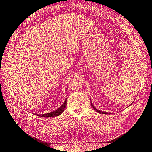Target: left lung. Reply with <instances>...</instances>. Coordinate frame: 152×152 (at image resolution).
I'll return each instance as SVG.
<instances>
[{
  "instance_id": "1",
  "label": "left lung",
  "mask_w": 152,
  "mask_h": 152,
  "mask_svg": "<svg viewBox=\"0 0 152 152\" xmlns=\"http://www.w3.org/2000/svg\"><path fill=\"white\" fill-rule=\"evenodd\" d=\"M91 106H92V107H93V108H94V110H95V111H96V112H98V113H102V114H112V113H108V112H105L101 111V110H98L97 108H96L94 107V105L93 104V103H92L91 100Z\"/></svg>"
}]
</instances>
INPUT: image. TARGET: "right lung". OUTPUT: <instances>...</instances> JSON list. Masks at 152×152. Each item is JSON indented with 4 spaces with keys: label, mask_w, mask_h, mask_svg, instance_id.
I'll list each match as a JSON object with an SVG mask.
<instances>
[{
    "label": "right lung",
    "mask_w": 152,
    "mask_h": 152,
    "mask_svg": "<svg viewBox=\"0 0 152 152\" xmlns=\"http://www.w3.org/2000/svg\"><path fill=\"white\" fill-rule=\"evenodd\" d=\"M67 90V89H66ZM66 98H65V102L63 103V104L60 107L58 108L57 110H54L53 112H49L48 113H45V114H35V115L39 116V117H57L60 115L63 112L64 110H65L66 106Z\"/></svg>",
    "instance_id": "add662e5"
}]
</instances>
